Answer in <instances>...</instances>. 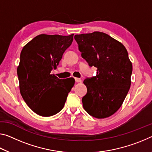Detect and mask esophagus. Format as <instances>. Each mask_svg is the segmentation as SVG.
<instances>
[{
    "mask_svg": "<svg viewBox=\"0 0 152 152\" xmlns=\"http://www.w3.org/2000/svg\"><path fill=\"white\" fill-rule=\"evenodd\" d=\"M75 81L76 82V83H81L82 79L79 78H75Z\"/></svg>",
    "mask_w": 152,
    "mask_h": 152,
    "instance_id": "esophagus-1",
    "label": "esophagus"
}]
</instances>
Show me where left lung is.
<instances>
[{"label":"left lung","mask_w":152,"mask_h":152,"mask_svg":"<svg viewBox=\"0 0 152 152\" xmlns=\"http://www.w3.org/2000/svg\"><path fill=\"white\" fill-rule=\"evenodd\" d=\"M74 38L83 58L97 68L96 76L83 82L87 88L82 99L84 109L99 119L110 117L121 107L131 87L132 66L127 50L103 32L76 34Z\"/></svg>","instance_id":"1"}]
</instances>
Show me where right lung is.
I'll return each mask as SVG.
<instances>
[{"label":"right lung","mask_w":152,"mask_h":152,"mask_svg":"<svg viewBox=\"0 0 152 152\" xmlns=\"http://www.w3.org/2000/svg\"><path fill=\"white\" fill-rule=\"evenodd\" d=\"M69 36L38 35L21 50L17 72L21 95L34 112L51 116L64 106L74 79H59L50 73L73 41Z\"/></svg>","instance_id":"add662e5"}]
</instances>
